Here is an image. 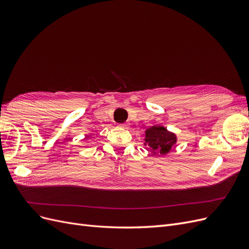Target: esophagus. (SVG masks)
Instances as JSON below:
<instances>
[{
	"label": "esophagus",
	"mask_w": 249,
	"mask_h": 249,
	"mask_svg": "<svg viewBox=\"0 0 249 249\" xmlns=\"http://www.w3.org/2000/svg\"><path fill=\"white\" fill-rule=\"evenodd\" d=\"M119 127H123V129H126L127 124H119Z\"/></svg>",
	"instance_id": "obj_1"
}]
</instances>
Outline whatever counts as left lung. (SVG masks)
Instances as JSON below:
<instances>
[{"mask_svg":"<svg viewBox=\"0 0 249 249\" xmlns=\"http://www.w3.org/2000/svg\"><path fill=\"white\" fill-rule=\"evenodd\" d=\"M144 145L154 156H166L177 144L178 136L163 125H153L145 130Z\"/></svg>","mask_w":249,"mask_h":249,"instance_id":"obj_1","label":"left lung"}]
</instances>
